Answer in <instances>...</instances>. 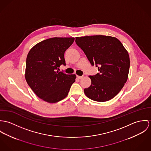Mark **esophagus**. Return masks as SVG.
Segmentation results:
<instances>
[{
    "label": "esophagus",
    "mask_w": 151,
    "mask_h": 151,
    "mask_svg": "<svg viewBox=\"0 0 151 151\" xmlns=\"http://www.w3.org/2000/svg\"><path fill=\"white\" fill-rule=\"evenodd\" d=\"M76 77H77V78H78V79H82L83 78V76H78V75H77Z\"/></svg>",
    "instance_id": "obj_1"
}]
</instances>
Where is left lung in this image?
<instances>
[{"mask_svg": "<svg viewBox=\"0 0 151 151\" xmlns=\"http://www.w3.org/2000/svg\"><path fill=\"white\" fill-rule=\"evenodd\" d=\"M75 42L99 72L90 76L91 84L84 92L90 99L105 102L115 97L126 83L129 69L127 51L116 37L95 35L77 37Z\"/></svg>", "mask_w": 151, "mask_h": 151, "instance_id": "obj_1", "label": "left lung"}]
</instances>
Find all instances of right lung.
Masks as SVG:
<instances>
[{"label": "right lung", "instance_id": "add662e5", "mask_svg": "<svg viewBox=\"0 0 151 151\" xmlns=\"http://www.w3.org/2000/svg\"><path fill=\"white\" fill-rule=\"evenodd\" d=\"M74 40V37L50 38L36 45L28 52L25 79L43 100L55 103L63 100L75 82V75L58 70L60 65H66L64 53Z\"/></svg>", "mask_w": 151, "mask_h": 151}]
</instances>
